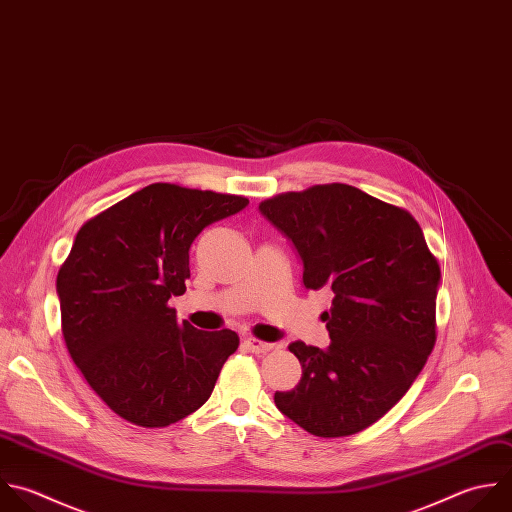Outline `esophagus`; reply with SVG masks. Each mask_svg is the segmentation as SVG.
Listing matches in <instances>:
<instances>
[{"mask_svg":"<svg viewBox=\"0 0 512 512\" xmlns=\"http://www.w3.org/2000/svg\"><path fill=\"white\" fill-rule=\"evenodd\" d=\"M244 346H246L250 352H254V354H266V352H270V350L274 348V344L262 342V340H256V338H246V340H244Z\"/></svg>","mask_w":512,"mask_h":512,"instance_id":"34e87169","label":"esophagus"}]
</instances>
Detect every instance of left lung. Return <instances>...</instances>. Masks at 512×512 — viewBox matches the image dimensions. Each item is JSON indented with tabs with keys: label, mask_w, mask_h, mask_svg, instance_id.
I'll use <instances>...</instances> for the list:
<instances>
[{
	"label": "left lung",
	"mask_w": 512,
	"mask_h": 512,
	"mask_svg": "<svg viewBox=\"0 0 512 512\" xmlns=\"http://www.w3.org/2000/svg\"><path fill=\"white\" fill-rule=\"evenodd\" d=\"M260 212L294 244L304 286L334 292L322 314L330 346L292 342L302 378L274 402L310 434H356L406 394L432 352L438 262L406 210L348 184L280 194Z\"/></svg>",
	"instance_id": "left-lung-1"
}]
</instances>
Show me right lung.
Instances as JSON below:
<instances>
[{"label": "right lung", "instance_id": "add662e5", "mask_svg": "<svg viewBox=\"0 0 512 512\" xmlns=\"http://www.w3.org/2000/svg\"><path fill=\"white\" fill-rule=\"evenodd\" d=\"M248 198L150 184L88 220L58 272L62 332L72 360L122 418L146 428L198 410L240 340L178 322L198 234Z\"/></svg>", "mask_w": 512, "mask_h": 512}]
</instances>
